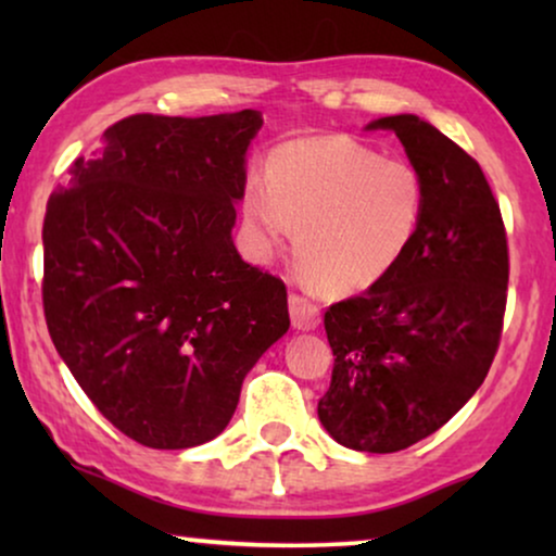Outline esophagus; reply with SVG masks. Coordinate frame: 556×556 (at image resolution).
I'll list each match as a JSON object with an SVG mask.
<instances>
[{"label":"esophagus","mask_w":556,"mask_h":556,"mask_svg":"<svg viewBox=\"0 0 556 556\" xmlns=\"http://www.w3.org/2000/svg\"><path fill=\"white\" fill-rule=\"evenodd\" d=\"M288 311H291L293 326L301 331L316 329L318 321H321V311H318L316 303L308 301L306 295H301V293L288 295Z\"/></svg>","instance_id":"1"}]
</instances>
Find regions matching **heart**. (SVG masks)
Here are the masks:
<instances>
[{"label":"heart","mask_w":556,"mask_h":556,"mask_svg":"<svg viewBox=\"0 0 556 556\" xmlns=\"http://www.w3.org/2000/svg\"><path fill=\"white\" fill-rule=\"evenodd\" d=\"M425 185L413 164L382 159L349 136L295 139L265 159V181L240 197L242 223L261 255L283 245L311 283L326 293H356L390 273L415 240Z\"/></svg>","instance_id":"heart-1"}]
</instances>
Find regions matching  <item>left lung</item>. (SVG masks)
<instances>
[{
    "instance_id": "obj_1",
    "label": "left lung",
    "mask_w": 556,
    "mask_h": 556,
    "mask_svg": "<svg viewBox=\"0 0 556 556\" xmlns=\"http://www.w3.org/2000/svg\"><path fill=\"white\" fill-rule=\"evenodd\" d=\"M422 177L415 240L367 291L331 303L318 420L337 443L397 453L443 428L489 375L506 314L508 242L478 162L417 116H387Z\"/></svg>"
}]
</instances>
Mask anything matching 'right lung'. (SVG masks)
<instances>
[{
	"label": "right lung",
	"instance_id": "obj_1",
	"mask_svg": "<svg viewBox=\"0 0 556 556\" xmlns=\"http://www.w3.org/2000/svg\"><path fill=\"white\" fill-rule=\"evenodd\" d=\"M257 111L134 113L71 166L42 225L52 344L113 428L159 451L217 438L291 326L283 280L232 245Z\"/></svg>",
	"mask_w": 556,
	"mask_h": 556
}]
</instances>
